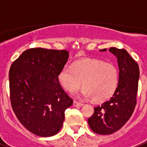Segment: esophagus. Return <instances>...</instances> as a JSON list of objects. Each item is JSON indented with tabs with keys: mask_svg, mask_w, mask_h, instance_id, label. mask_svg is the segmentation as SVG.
<instances>
[{
	"mask_svg": "<svg viewBox=\"0 0 147 147\" xmlns=\"http://www.w3.org/2000/svg\"><path fill=\"white\" fill-rule=\"evenodd\" d=\"M84 105L82 103H80V102H77V101L74 100V106L76 107H82V106Z\"/></svg>",
	"mask_w": 147,
	"mask_h": 147,
	"instance_id": "34e87169",
	"label": "esophagus"
}]
</instances>
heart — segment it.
I'll use <instances>...</instances> for the list:
<instances>
[{"label":"heart","mask_w":147,"mask_h":147,"mask_svg":"<svg viewBox=\"0 0 147 147\" xmlns=\"http://www.w3.org/2000/svg\"><path fill=\"white\" fill-rule=\"evenodd\" d=\"M58 80L63 89L73 93L82 86V95L103 102L114 94L119 86L120 70L115 63L99 59H83L65 65L58 74Z\"/></svg>","instance_id":"heart-1"}]
</instances>
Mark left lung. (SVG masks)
Masks as SVG:
<instances>
[{
  "mask_svg": "<svg viewBox=\"0 0 147 147\" xmlns=\"http://www.w3.org/2000/svg\"><path fill=\"white\" fill-rule=\"evenodd\" d=\"M107 49L100 50L106 51ZM109 51L117 58L120 82L113 96L94 107L88 119L90 129L101 135L111 134L124 126L134 113L136 104L140 69L138 63L124 49L110 47Z\"/></svg>",
  "mask_w": 147,
  "mask_h": 147,
  "instance_id": "left-lung-1",
  "label": "left lung"
}]
</instances>
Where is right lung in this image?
I'll return each instance as SVG.
<instances>
[{"label":"right lung","instance_id":"1","mask_svg":"<svg viewBox=\"0 0 147 147\" xmlns=\"http://www.w3.org/2000/svg\"><path fill=\"white\" fill-rule=\"evenodd\" d=\"M69 52L64 50L28 49L9 70L10 98L16 117L35 135L51 136L60 131L64 112L73 104L58 80Z\"/></svg>","mask_w":147,"mask_h":147}]
</instances>
